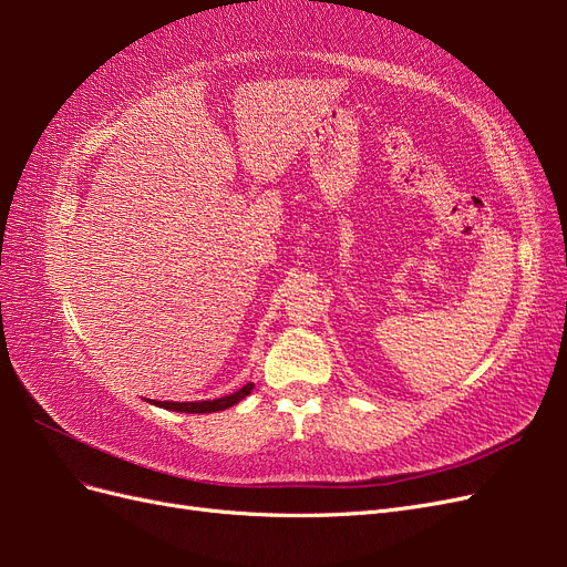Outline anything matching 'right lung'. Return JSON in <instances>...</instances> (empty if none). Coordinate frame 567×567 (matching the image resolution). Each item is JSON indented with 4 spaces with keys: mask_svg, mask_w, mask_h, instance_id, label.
Wrapping results in <instances>:
<instances>
[{
    "mask_svg": "<svg viewBox=\"0 0 567 567\" xmlns=\"http://www.w3.org/2000/svg\"><path fill=\"white\" fill-rule=\"evenodd\" d=\"M252 388H255L252 383H246L241 390H236V392L227 394V398H217V400H203V402H156L153 400V404L169 409V411H182V414H213V411H221V409H229V406L238 404L246 398V394H250Z\"/></svg>",
    "mask_w": 567,
    "mask_h": 567,
    "instance_id": "right-lung-1",
    "label": "right lung"
}]
</instances>
